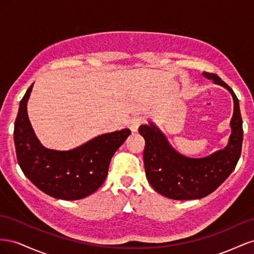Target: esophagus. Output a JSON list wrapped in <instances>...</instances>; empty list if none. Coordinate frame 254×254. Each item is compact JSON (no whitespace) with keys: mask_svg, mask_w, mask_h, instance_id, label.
Listing matches in <instances>:
<instances>
[{"mask_svg":"<svg viewBox=\"0 0 254 254\" xmlns=\"http://www.w3.org/2000/svg\"><path fill=\"white\" fill-rule=\"evenodd\" d=\"M144 123V118L142 115L135 114L133 117L129 120V128L132 132H136L137 129H139L140 125Z\"/></svg>","mask_w":254,"mask_h":254,"instance_id":"esophagus-1","label":"esophagus"}]
</instances>
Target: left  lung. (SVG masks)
Here are the masks:
<instances>
[{"label":"left lung","mask_w":254,"mask_h":254,"mask_svg":"<svg viewBox=\"0 0 254 254\" xmlns=\"http://www.w3.org/2000/svg\"><path fill=\"white\" fill-rule=\"evenodd\" d=\"M202 75L227 89L233 98L231 134L224 149L203 158H190L175 150L153 123L139 128L145 140L143 159L146 178L159 194L175 200L200 199L213 193L234 171L242 152L243 120L236 95L217 75L206 72Z\"/></svg>","instance_id":"8db88e82"}]
</instances>
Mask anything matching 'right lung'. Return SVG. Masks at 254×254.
Returning a JSON list of instances; mask_svg holds the SVG:
<instances>
[{
  "instance_id": "obj_1",
  "label": "right lung",
  "mask_w": 254,
  "mask_h": 254,
  "mask_svg": "<svg viewBox=\"0 0 254 254\" xmlns=\"http://www.w3.org/2000/svg\"><path fill=\"white\" fill-rule=\"evenodd\" d=\"M34 83L20 102L13 141L23 174L47 195L78 200L93 194L105 182L111 158L126 141L130 130L104 133L70 150L49 149L35 134L27 114Z\"/></svg>"
}]
</instances>
